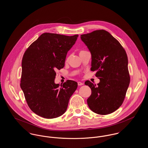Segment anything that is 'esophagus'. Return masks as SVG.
Returning <instances> with one entry per match:
<instances>
[{"mask_svg": "<svg viewBox=\"0 0 148 148\" xmlns=\"http://www.w3.org/2000/svg\"><path fill=\"white\" fill-rule=\"evenodd\" d=\"M83 84H84L83 83H82V82H77V85H78L79 86H80V85H82Z\"/></svg>", "mask_w": 148, "mask_h": 148, "instance_id": "1", "label": "esophagus"}]
</instances>
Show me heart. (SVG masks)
<instances>
[{"label":"heart","instance_id":"heart-1","mask_svg":"<svg viewBox=\"0 0 148 148\" xmlns=\"http://www.w3.org/2000/svg\"><path fill=\"white\" fill-rule=\"evenodd\" d=\"M83 51H84V50H81V51H80V53H82V52H83ZM80 53H79V54H80ZM69 59V56H67V58H66V60H65V61H66V62H68Z\"/></svg>","mask_w":148,"mask_h":148}]
</instances>
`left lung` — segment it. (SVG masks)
Segmentation results:
<instances>
[{"label":"left lung","instance_id":"left-lung-1","mask_svg":"<svg viewBox=\"0 0 148 148\" xmlns=\"http://www.w3.org/2000/svg\"><path fill=\"white\" fill-rule=\"evenodd\" d=\"M92 54L91 71L100 79L97 85L86 80L92 94L87 99L94 113L106 115L122 105L130 83L127 53L118 40L105 30L80 35Z\"/></svg>","mask_w":148,"mask_h":148}]
</instances>
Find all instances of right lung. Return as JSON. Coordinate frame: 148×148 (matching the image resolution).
Here are the masks:
<instances>
[{"label": "right lung", "instance_id": "right-lung-1", "mask_svg": "<svg viewBox=\"0 0 148 148\" xmlns=\"http://www.w3.org/2000/svg\"><path fill=\"white\" fill-rule=\"evenodd\" d=\"M77 37L45 33L23 55L21 87L29 107L40 116L53 119L63 115L77 88L75 81L67 80L60 87L54 80Z\"/></svg>", "mask_w": 148, "mask_h": 148}]
</instances>
